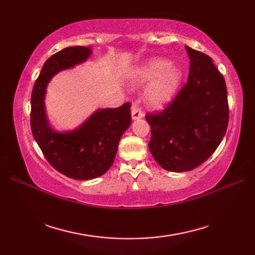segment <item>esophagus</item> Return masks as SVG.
Listing matches in <instances>:
<instances>
[{"mask_svg": "<svg viewBox=\"0 0 255 255\" xmlns=\"http://www.w3.org/2000/svg\"><path fill=\"white\" fill-rule=\"evenodd\" d=\"M144 116V114L142 113V111L140 110V108L137 105H133L131 108V117L133 121H136V119H140Z\"/></svg>", "mask_w": 255, "mask_h": 255, "instance_id": "esophagus-1", "label": "esophagus"}]
</instances>
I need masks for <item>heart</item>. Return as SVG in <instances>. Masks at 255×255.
Wrapping results in <instances>:
<instances>
[{
    "label": "heart",
    "mask_w": 255,
    "mask_h": 255,
    "mask_svg": "<svg viewBox=\"0 0 255 255\" xmlns=\"http://www.w3.org/2000/svg\"><path fill=\"white\" fill-rule=\"evenodd\" d=\"M181 80V69L163 58L149 59L130 73L133 85L148 84L145 100L153 107H161L169 103L176 94Z\"/></svg>",
    "instance_id": "b5f03b06"
}]
</instances>
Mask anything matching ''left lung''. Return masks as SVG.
<instances>
[{
    "mask_svg": "<svg viewBox=\"0 0 255 255\" xmlns=\"http://www.w3.org/2000/svg\"><path fill=\"white\" fill-rule=\"evenodd\" d=\"M191 59L186 84L164 111L150 113V152L171 172L194 170L213 154L229 122L225 79L205 53L185 46Z\"/></svg>",
    "mask_w": 255,
    "mask_h": 255,
    "instance_id": "1",
    "label": "left lung"
}]
</instances>
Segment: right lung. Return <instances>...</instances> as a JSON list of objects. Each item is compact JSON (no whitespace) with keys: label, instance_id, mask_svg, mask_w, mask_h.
Here are the masks:
<instances>
[{"label":"right lung","instance_id":"obj_1","mask_svg":"<svg viewBox=\"0 0 255 255\" xmlns=\"http://www.w3.org/2000/svg\"><path fill=\"white\" fill-rule=\"evenodd\" d=\"M91 47L64 48L45 62L31 93L30 127L47 161L70 178L92 180L108 171L115 160L119 140L131 124L130 103L118 108L97 110L70 131H56L48 121L46 88L55 75L86 61Z\"/></svg>","mask_w":255,"mask_h":255}]
</instances>
